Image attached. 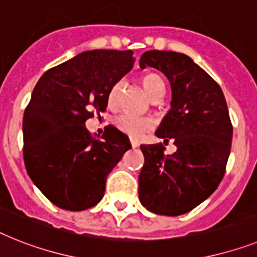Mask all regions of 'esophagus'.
Here are the masks:
<instances>
[{"label": "esophagus", "mask_w": 257, "mask_h": 257, "mask_svg": "<svg viewBox=\"0 0 257 257\" xmlns=\"http://www.w3.org/2000/svg\"><path fill=\"white\" fill-rule=\"evenodd\" d=\"M131 145H132V148H137L140 144L137 141H135V140H131Z\"/></svg>", "instance_id": "1"}]
</instances>
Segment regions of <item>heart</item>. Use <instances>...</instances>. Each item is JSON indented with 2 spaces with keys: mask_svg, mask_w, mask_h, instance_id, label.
I'll return each mask as SVG.
<instances>
[{
  "mask_svg": "<svg viewBox=\"0 0 257 257\" xmlns=\"http://www.w3.org/2000/svg\"><path fill=\"white\" fill-rule=\"evenodd\" d=\"M142 87L145 88L146 94L150 96V99L157 98L161 94H165V82L158 74L149 73L141 78ZM122 88V81H117L109 90L108 102L109 104H115L116 99L118 96V92ZM115 125L118 131H121L124 135L129 136L133 140H140L142 136L149 132L153 128V121L148 117H136V116L118 115L115 118Z\"/></svg>",
  "mask_w": 257,
  "mask_h": 257,
  "instance_id": "heart-1",
  "label": "heart"
}]
</instances>
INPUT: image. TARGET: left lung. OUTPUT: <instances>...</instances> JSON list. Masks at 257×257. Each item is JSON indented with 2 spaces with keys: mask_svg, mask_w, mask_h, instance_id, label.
<instances>
[{
  "mask_svg": "<svg viewBox=\"0 0 257 257\" xmlns=\"http://www.w3.org/2000/svg\"><path fill=\"white\" fill-rule=\"evenodd\" d=\"M152 66L171 85V109L155 135L174 141L166 155L162 144L141 145L145 163L139 176L140 201L162 215H180L205 201L225 175L232 125L221 87L191 57L172 51H148L140 68Z\"/></svg>",
  "mask_w": 257,
  "mask_h": 257,
  "instance_id": "left-lung-1",
  "label": "left lung"
}]
</instances>
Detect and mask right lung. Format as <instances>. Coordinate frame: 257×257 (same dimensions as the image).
I'll return each mask as SVG.
<instances>
[{
  "mask_svg": "<svg viewBox=\"0 0 257 257\" xmlns=\"http://www.w3.org/2000/svg\"><path fill=\"white\" fill-rule=\"evenodd\" d=\"M133 64L132 51L82 52L36 83L23 115V159L34 184L56 206L79 212L96 205L108 174L132 148L115 126L94 139L85 122L105 111L109 90Z\"/></svg>",
  "mask_w": 257,
  "mask_h": 257,
  "instance_id": "add662e5",
  "label": "right lung"
}]
</instances>
